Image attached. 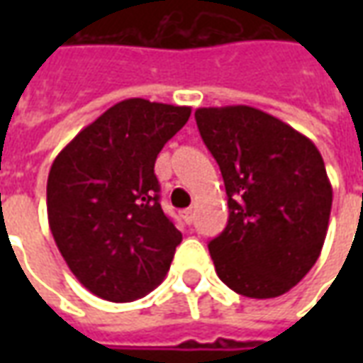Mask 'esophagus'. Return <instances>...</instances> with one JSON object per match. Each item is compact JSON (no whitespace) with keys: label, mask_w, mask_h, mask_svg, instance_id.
I'll use <instances>...</instances> for the list:
<instances>
[{"label":"esophagus","mask_w":363,"mask_h":363,"mask_svg":"<svg viewBox=\"0 0 363 363\" xmlns=\"http://www.w3.org/2000/svg\"><path fill=\"white\" fill-rule=\"evenodd\" d=\"M181 218L184 220V223H192V220H194V212H192V208H186V210H182Z\"/></svg>","instance_id":"esophagus-1"}]
</instances>
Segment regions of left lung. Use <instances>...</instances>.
<instances>
[{"label": "left lung", "instance_id": "8db88e82", "mask_svg": "<svg viewBox=\"0 0 363 363\" xmlns=\"http://www.w3.org/2000/svg\"><path fill=\"white\" fill-rule=\"evenodd\" d=\"M221 169L229 220L208 249L220 280L270 299L303 280L325 243L333 186L315 143L247 104L194 112Z\"/></svg>", "mask_w": 363, "mask_h": 363}]
</instances>
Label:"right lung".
<instances>
[{
    "label": "right lung",
    "instance_id": "right-lung-1",
    "mask_svg": "<svg viewBox=\"0 0 363 363\" xmlns=\"http://www.w3.org/2000/svg\"><path fill=\"white\" fill-rule=\"evenodd\" d=\"M190 106L126 99L60 151L46 208L58 251L91 294L126 303L165 280L182 233L159 204L153 167Z\"/></svg>",
    "mask_w": 363,
    "mask_h": 363
}]
</instances>
